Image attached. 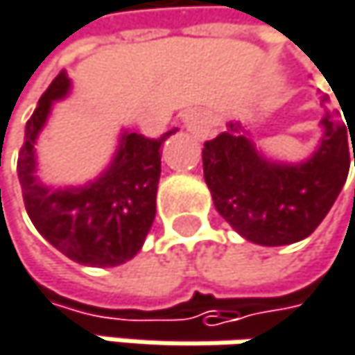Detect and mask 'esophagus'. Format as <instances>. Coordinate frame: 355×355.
<instances>
[{
    "label": "esophagus",
    "instance_id": "34e87169",
    "mask_svg": "<svg viewBox=\"0 0 355 355\" xmlns=\"http://www.w3.org/2000/svg\"><path fill=\"white\" fill-rule=\"evenodd\" d=\"M185 128L193 132L198 139H206L212 130V118L206 112L193 110L185 116Z\"/></svg>",
    "mask_w": 355,
    "mask_h": 355
}]
</instances>
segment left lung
Returning <instances> with one entry per match:
<instances>
[{"label": "left lung", "instance_id": "obj_1", "mask_svg": "<svg viewBox=\"0 0 355 355\" xmlns=\"http://www.w3.org/2000/svg\"><path fill=\"white\" fill-rule=\"evenodd\" d=\"M327 103L329 97H320L322 137L304 162L266 157L239 120H231L225 132L206 141V185L218 214L243 239L266 248L297 243L312 235L333 208L347 179L352 151L347 126Z\"/></svg>", "mask_w": 355, "mask_h": 355}]
</instances>
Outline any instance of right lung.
Returning a JSON list of instances; mask_svg holds the SVG:
<instances>
[{
    "label": "right lung",
    "instance_id": "right-lung-1",
    "mask_svg": "<svg viewBox=\"0 0 355 355\" xmlns=\"http://www.w3.org/2000/svg\"><path fill=\"white\" fill-rule=\"evenodd\" d=\"M70 78L60 72L41 95L26 122L18 153V181L35 229L64 256L85 266H118L137 256L155 218L159 147L179 128L159 139L122 130L116 153L97 179L85 185L53 187L37 176V139L51 107L70 93Z\"/></svg>",
    "mask_w": 355,
    "mask_h": 355
}]
</instances>
